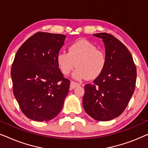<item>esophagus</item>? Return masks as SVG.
<instances>
[{
	"label": "esophagus",
	"mask_w": 148,
	"mask_h": 148,
	"mask_svg": "<svg viewBox=\"0 0 148 148\" xmlns=\"http://www.w3.org/2000/svg\"><path fill=\"white\" fill-rule=\"evenodd\" d=\"M80 86V84H79L77 82H74V81H72L71 82V84H70V88L71 89H74L77 88V86Z\"/></svg>",
	"instance_id": "1"
}]
</instances>
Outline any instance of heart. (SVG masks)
Listing matches in <instances>:
<instances>
[{
	"mask_svg": "<svg viewBox=\"0 0 148 148\" xmlns=\"http://www.w3.org/2000/svg\"><path fill=\"white\" fill-rule=\"evenodd\" d=\"M58 68L68 75L77 66L73 75L77 79H94L104 71L107 57L104 50L98 49L92 42L82 40L71 44L68 52H60L56 56Z\"/></svg>",
	"mask_w": 148,
	"mask_h": 148,
	"instance_id": "heart-1",
	"label": "heart"
}]
</instances>
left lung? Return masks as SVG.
I'll return each instance as SVG.
<instances>
[{
  "instance_id": "left-lung-1",
  "label": "left lung",
  "mask_w": 148,
  "mask_h": 148,
  "mask_svg": "<svg viewBox=\"0 0 148 148\" xmlns=\"http://www.w3.org/2000/svg\"><path fill=\"white\" fill-rule=\"evenodd\" d=\"M102 38L107 64L94 84L85 86L83 106L95 120L107 121L122 114L134 92L137 70L130 52L122 42L108 33L94 34Z\"/></svg>"
}]
</instances>
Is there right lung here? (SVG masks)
<instances>
[{"label":"right lung","instance_id":"right-lung-1","mask_svg":"<svg viewBox=\"0 0 148 148\" xmlns=\"http://www.w3.org/2000/svg\"><path fill=\"white\" fill-rule=\"evenodd\" d=\"M62 34L38 32L17 50L11 67L13 91L22 112L36 121H48L60 112L70 80L58 68L56 56Z\"/></svg>","mask_w":148,"mask_h":148}]
</instances>
